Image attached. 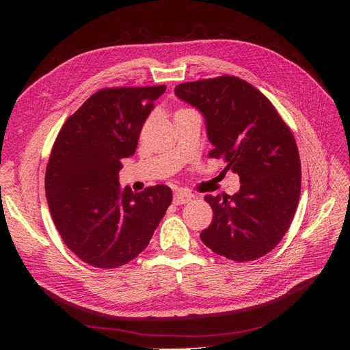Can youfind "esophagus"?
Returning a JSON list of instances; mask_svg holds the SVG:
<instances>
[{
  "label": "esophagus",
  "instance_id": "obj_1",
  "mask_svg": "<svg viewBox=\"0 0 350 350\" xmlns=\"http://www.w3.org/2000/svg\"><path fill=\"white\" fill-rule=\"evenodd\" d=\"M193 200V194H189L187 191H178L174 194V203L176 206H181V204H187L189 201Z\"/></svg>",
  "mask_w": 350,
  "mask_h": 350
}]
</instances>
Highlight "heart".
I'll list each match as a JSON object with an SVG mask.
<instances>
[{"instance_id":"heart-1","label":"heart","mask_w":350,"mask_h":350,"mask_svg":"<svg viewBox=\"0 0 350 350\" xmlns=\"http://www.w3.org/2000/svg\"><path fill=\"white\" fill-rule=\"evenodd\" d=\"M181 111H187V109H181Z\"/></svg>"}]
</instances>
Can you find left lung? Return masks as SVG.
Wrapping results in <instances>:
<instances>
[{"label": "left lung", "mask_w": 350, "mask_h": 350, "mask_svg": "<svg viewBox=\"0 0 350 350\" xmlns=\"http://www.w3.org/2000/svg\"><path fill=\"white\" fill-rule=\"evenodd\" d=\"M175 93L204 115L215 146L208 157L226 162L241 183L232 197H204L213 220L201 241L239 262L266 256L288 232L301 194V159L291 129L260 90L235 76L183 83Z\"/></svg>", "instance_id": "obj_1"}]
</instances>
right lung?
Wrapping results in <instances>:
<instances>
[{
    "label": "right lung",
    "instance_id": "1",
    "mask_svg": "<svg viewBox=\"0 0 350 350\" xmlns=\"http://www.w3.org/2000/svg\"><path fill=\"white\" fill-rule=\"evenodd\" d=\"M165 90V84L100 89L68 116L52 146L45 174L51 216L66 245L92 267L134 260L172 203L167 185L133 193L118 176Z\"/></svg>",
    "mask_w": 350,
    "mask_h": 350
}]
</instances>
